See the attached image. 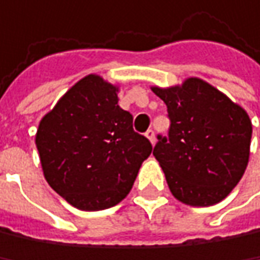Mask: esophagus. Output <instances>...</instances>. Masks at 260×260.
<instances>
[{
    "label": "esophagus",
    "instance_id": "obj_1",
    "mask_svg": "<svg viewBox=\"0 0 260 260\" xmlns=\"http://www.w3.org/2000/svg\"><path fill=\"white\" fill-rule=\"evenodd\" d=\"M145 136L150 139V142H151V144H154V142H156V133H154V130H151V128H150V130H147Z\"/></svg>",
    "mask_w": 260,
    "mask_h": 260
}]
</instances>
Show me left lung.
Masks as SVG:
<instances>
[{
	"label": "left lung",
	"instance_id": "obj_1",
	"mask_svg": "<svg viewBox=\"0 0 260 260\" xmlns=\"http://www.w3.org/2000/svg\"><path fill=\"white\" fill-rule=\"evenodd\" d=\"M153 92L168 110V136L157 135L153 154L173 195L191 206L219 203L248 164L251 121L247 112L200 78Z\"/></svg>",
	"mask_w": 260,
	"mask_h": 260
}]
</instances>
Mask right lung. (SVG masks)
I'll return each mask as SVG.
<instances>
[{"mask_svg": "<svg viewBox=\"0 0 260 260\" xmlns=\"http://www.w3.org/2000/svg\"><path fill=\"white\" fill-rule=\"evenodd\" d=\"M116 87L98 75L75 83L47 113L36 147L48 185L81 210H103L130 192L151 142L133 130Z\"/></svg>", "mask_w": 260, "mask_h": 260, "instance_id": "right-lung-1", "label": "right lung"}]
</instances>
